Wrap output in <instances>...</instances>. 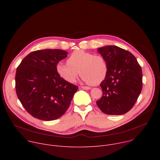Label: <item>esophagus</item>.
<instances>
[{"mask_svg":"<svg viewBox=\"0 0 160 160\" xmlns=\"http://www.w3.org/2000/svg\"><path fill=\"white\" fill-rule=\"evenodd\" d=\"M81 88H82V89H84V90H90V89H91V87H87V86H82Z\"/></svg>","mask_w":160,"mask_h":160,"instance_id":"34e87169","label":"esophagus"}]
</instances>
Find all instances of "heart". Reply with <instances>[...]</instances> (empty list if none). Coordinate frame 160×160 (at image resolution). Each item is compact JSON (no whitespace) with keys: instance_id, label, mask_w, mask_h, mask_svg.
<instances>
[{"instance_id":"obj_1","label":"heart","mask_w":160,"mask_h":160,"mask_svg":"<svg viewBox=\"0 0 160 160\" xmlns=\"http://www.w3.org/2000/svg\"><path fill=\"white\" fill-rule=\"evenodd\" d=\"M67 62H59L56 64V71L68 82L74 83L79 75V71L82 75V80L92 85L100 83L107 75V63L101 56L78 50L70 56Z\"/></svg>"}]
</instances>
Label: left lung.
Instances as JSON below:
<instances>
[{"mask_svg":"<svg viewBox=\"0 0 160 160\" xmlns=\"http://www.w3.org/2000/svg\"><path fill=\"white\" fill-rule=\"evenodd\" d=\"M98 52L107 63L108 72L100 84L103 94L97 105L107 115H123L132 108L141 92V67L131 52L116 45L99 48Z\"/></svg>","mask_w":160,"mask_h":160,"instance_id":"left-lung-1","label":"left lung"}]
</instances>
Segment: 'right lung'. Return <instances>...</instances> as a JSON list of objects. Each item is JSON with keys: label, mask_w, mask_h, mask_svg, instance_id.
Masks as SVG:
<instances>
[{"label": "right lung", "mask_w": 160, "mask_h": 160, "mask_svg": "<svg viewBox=\"0 0 160 160\" xmlns=\"http://www.w3.org/2000/svg\"><path fill=\"white\" fill-rule=\"evenodd\" d=\"M67 55L61 49L38 50L27 55L17 68L16 94L33 117L54 120L69 108L78 87L64 80L56 71V64Z\"/></svg>", "instance_id": "obj_1"}]
</instances>
